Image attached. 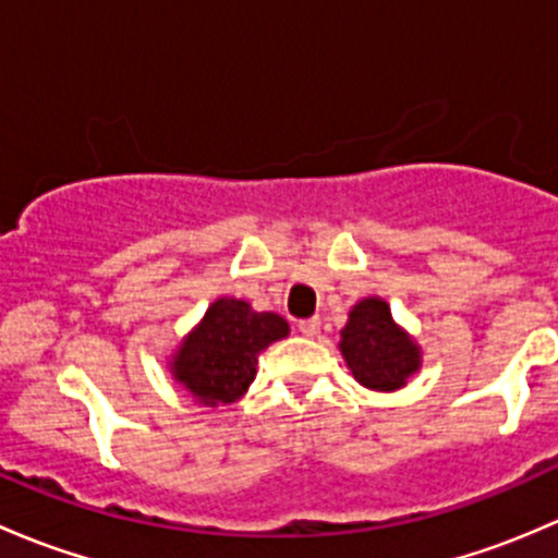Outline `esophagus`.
Returning <instances> with one entry per match:
<instances>
[{
	"instance_id": "1",
	"label": "esophagus",
	"mask_w": 558,
	"mask_h": 558,
	"mask_svg": "<svg viewBox=\"0 0 558 558\" xmlns=\"http://www.w3.org/2000/svg\"><path fill=\"white\" fill-rule=\"evenodd\" d=\"M318 329H320V318L318 315H313V318H302L300 320V331L305 337H315L318 335Z\"/></svg>"
}]
</instances>
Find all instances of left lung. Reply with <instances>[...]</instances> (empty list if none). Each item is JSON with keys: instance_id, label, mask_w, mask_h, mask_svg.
Wrapping results in <instances>:
<instances>
[{"instance_id": "obj_1", "label": "left lung", "mask_w": 558, "mask_h": 558, "mask_svg": "<svg viewBox=\"0 0 558 558\" xmlns=\"http://www.w3.org/2000/svg\"><path fill=\"white\" fill-rule=\"evenodd\" d=\"M337 348L356 384L369 391H399L424 362L421 345L393 320L380 296H364L351 307Z\"/></svg>"}]
</instances>
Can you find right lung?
<instances>
[{
  "label": "right lung",
  "mask_w": 558,
  "mask_h": 558,
  "mask_svg": "<svg viewBox=\"0 0 558 558\" xmlns=\"http://www.w3.org/2000/svg\"><path fill=\"white\" fill-rule=\"evenodd\" d=\"M289 320L221 296L170 353V375L205 408L238 402L256 378L258 353L289 337Z\"/></svg>",
  "instance_id": "obj_1"
}]
</instances>
